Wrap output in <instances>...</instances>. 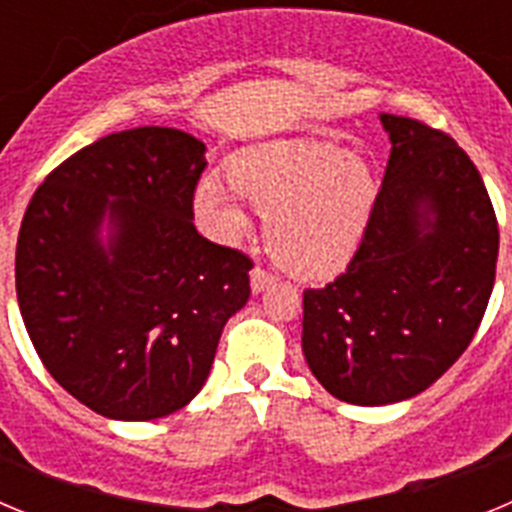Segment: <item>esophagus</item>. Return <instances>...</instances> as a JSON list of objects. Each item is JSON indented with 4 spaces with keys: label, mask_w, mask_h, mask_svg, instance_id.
<instances>
[{
    "label": "esophagus",
    "mask_w": 512,
    "mask_h": 512,
    "mask_svg": "<svg viewBox=\"0 0 512 512\" xmlns=\"http://www.w3.org/2000/svg\"><path fill=\"white\" fill-rule=\"evenodd\" d=\"M274 282V274H271L269 269H264V266H253L251 269V289L259 295V292H264L269 284Z\"/></svg>",
    "instance_id": "esophagus-1"
}]
</instances>
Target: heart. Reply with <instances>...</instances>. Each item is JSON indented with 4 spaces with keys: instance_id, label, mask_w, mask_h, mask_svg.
Returning <instances> with one entry per match:
<instances>
[{
    "instance_id": "heart-1",
    "label": "heart",
    "mask_w": 512,
    "mask_h": 512,
    "mask_svg": "<svg viewBox=\"0 0 512 512\" xmlns=\"http://www.w3.org/2000/svg\"><path fill=\"white\" fill-rule=\"evenodd\" d=\"M230 184L202 179L194 210L220 241L248 230L241 198L266 212V241L279 264L300 277H333L351 261L377 200L372 169L336 143L287 140L230 161Z\"/></svg>"
}]
</instances>
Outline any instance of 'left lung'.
Returning <instances> with one entry per match:
<instances>
[{
	"label": "left lung",
	"instance_id": "left-lung-1",
	"mask_svg": "<svg viewBox=\"0 0 512 512\" xmlns=\"http://www.w3.org/2000/svg\"><path fill=\"white\" fill-rule=\"evenodd\" d=\"M392 153L354 259L302 295L310 372L351 405L428 390L472 343L495 284L500 233L467 151L443 130L382 115Z\"/></svg>",
	"mask_w": 512,
	"mask_h": 512
}]
</instances>
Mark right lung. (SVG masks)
Here are the masks:
<instances>
[{"label": "right lung", "mask_w": 512, "mask_h": 512, "mask_svg": "<svg viewBox=\"0 0 512 512\" xmlns=\"http://www.w3.org/2000/svg\"><path fill=\"white\" fill-rule=\"evenodd\" d=\"M205 166V143L182 130L104 135L45 176L22 217L15 284L27 336L63 390L104 418L182 410L251 295L253 261L192 223Z\"/></svg>", "instance_id": "1"}]
</instances>
